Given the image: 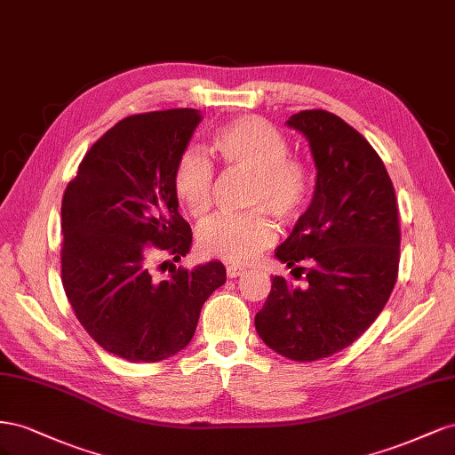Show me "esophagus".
<instances>
[{
	"mask_svg": "<svg viewBox=\"0 0 455 455\" xmlns=\"http://www.w3.org/2000/svg\"><path fill=\"white\" fill-rule=\"evenodd\" d=\"M243 268L242 267H236V265H230V267H227V276L228 278H238V276H242L243 275Z\"/></svg>",
	"mask_w": 455,
	"mask_h": 455,
	"instance_id": "1",
	"label": "esophagus"
}]
</instances>
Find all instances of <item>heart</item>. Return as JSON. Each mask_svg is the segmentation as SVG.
I'll list each match as a JSON object with an SVG mask.
<instances>
[{
  "mask_svg": "<svg viewBox=\"0 0 455 455\" xmlns=\"http://www.w3.org/2000/svg\"><path fill=\"white\" fill-rule=\"evenodd\" d=\"M213 150L228 167L253 175L250 205L268 207L282 220L303 212L310 196V173L303 162L290 158L288 142L275 125L242 116L215 129ZM173 190L179 204L202 217L213 200V167L198 150L180 154L173 170ZM276 240V228L265 210L245 215H219L200 228L198 245L227 263L243 265Z\"/></svg>",
  "mask_w": 455,
  "mask_h": 455,
  "instance_id": "b5f03b06",
  "label": "heart"
}]
</instances>
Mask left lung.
Segmentation results:
<instances>
[{"instance_id": "8db88e82", "label": "left lung", "mask_w": 455, "mask_h": 455, "mask_svg": "<svg viewBox=\"0 0 455 455\" xmlns=\"http://www.w3.org/2000/svg\"><path fill=\"white\" fill-rule=\"evenodd\" d=\"M285 125L308 140L316 185L276 257L293 275L307 270L308 283L272 278L255 330L275 353L313 362L355 343L387 305L398 276V210L378 152L339 116L303 110Z\"/></svg>"}]
</instances>
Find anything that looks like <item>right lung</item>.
<instances>
[{"mask_svg": "<svg viewBox=\"0 0 455 455\" xmlns=\"http://www.w3.org/2000/svg\"><path fill=\"white\" fill-rule=\"evenodd\" d=\"M200 122L194 108L129 116L87 150L64 192V291L84 330L129 362L183 350L207 297L227 282L220 261L173 265L165 278L152 268L156 253L179 263L190 251L173 170Z\"/></svg>", "mask_w": 455, "mask_h": 455, "instance_id": "1", "label": "right lung"}]
</instances>
